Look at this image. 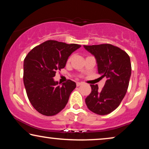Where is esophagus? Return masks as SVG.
<instances>
[{"mask_svg":"<svg viewBox=\"0 0 149 149\" xmlns=\"http://www.w3.org/2000/svg\"><path fill=\"white\" fill-rule=\"evenodd\" d=\"M82 84H83L82 82H77V86H79V85H82Z\"/></svg>","mask_w":149,"mask_h":149,"instance_id":"34e87169","label":"esophagus"}]
</instances>
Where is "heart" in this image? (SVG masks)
Masks as SVG:
<instances>
[{"instance_id": "1", "label": "heart", "mask_w": 149, "mask_h": 149, "mask_svg": "<svg viewBox=\"0 0 149 149\" xmlns=\"http://www.w3.org/2000/svg\"><path fill=\"white\" fill-rule=\"evenodd\" d=\"M72 56H70V57H69V58L68 59V62H70V61L71 60V59H72Z\"/></svg>"}]
</instances>
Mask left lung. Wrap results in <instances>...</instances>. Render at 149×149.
Here are the masks:
<instances>
[{
    "instance_id": "8db88e82",
    "label": "left lung",
    "mask_w": 149,
    "mask_h": 149,
    "mask_svg": "<svg viewBox=\"0 0 149 149\" xmlns=\"http://www.w3.org/2000/svg\"><path fill=\"white\" fill-rule=\"evenodd\" d=\"M95 56L100 78H106L101 90L90 85L91 92L85 98L88 109L100 115L111 113L121 104L127 92L132 72L131 62L125 51L111 44L84 45Z\"/></svg>"
}]
</instances>
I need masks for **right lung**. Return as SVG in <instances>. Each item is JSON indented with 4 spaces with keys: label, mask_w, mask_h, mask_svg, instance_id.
I'll list each match as a JSON object with an SVG mask.
<instances>
[{
    "label": "right lung",
    "mask_w": 149,
    "mask_h": 149,
    "mask_svg": "<svg viewBox=\"0 0 149 149\" xmlns=\"http://www.w3.org/2000/svg\"><path fill=\"white\" fill-rule=\"evenodd\" d=\"M81 45L49 40L35 47L24 62V83L29 101L38 113L56 115L64 109L76 83L68 80L58 85L54 80L56 71L66 66L71 54Z\"/></svg>",
    "instance_id": "1"
}]
</instances>
